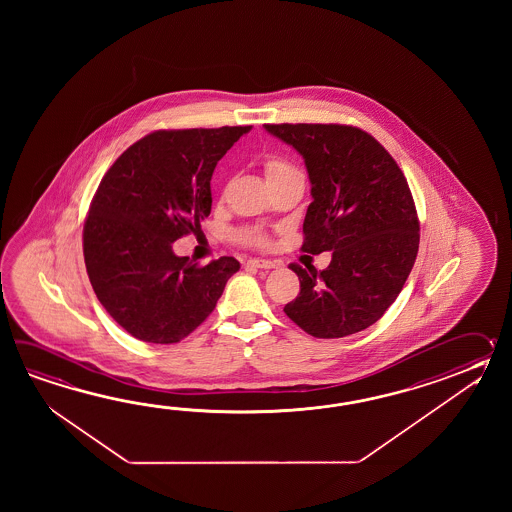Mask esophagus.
Instances as JSON below:
<instances>
[{
  "label": "esophagus",
  "mask_w": 512,
  "mask_h": 512,
  "mask_svg": "<svg viewBox=\"0 0 512 512\" xmlns=\"http://www.w3.org/2000/svg\"><path fill=\"white\" fill-rule=\"evenodd\" d=\"M247 265H251V267H258V269H274L276 267V263L271 260H249L247 261Z\"/></svg>",
  "instance_id": "esophagus-1"
}]
</instances>
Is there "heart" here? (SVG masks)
I'll return each instance as SVG.
<instances>
[{"label": "heart", "mask_w": 512, "mask_h": 512, "mask_svg": "<svg viewBox=\"0 0 512 512\" xmlns=\"http://www.w3.org/2000/svg\"><path fill=\"white\" fill-rule=\"evenodd\" d=\"M300 174L293 164L287 163L282 157H271L265 163V175L267 181H271L274 177H282V175ZM232 238L241 243V245H249V247H265L269 240L265 236V232L260 229H251V227H243V229L234 230Z\"/></svg>", "instance_id": "obj_1"}]
</instances>
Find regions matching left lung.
I'll use <instances>...</instances> for the list:
<instances>
[{
  "label": "left lung",
  "mask_w": 512,
  "mask_h": 512,
  "mask_svg": "<svg viewBox=\"0 0 512 512\" xmlns=\"http://www.w3.org/2000/svg\"><path fill=\"white\" fill-rule=\"evenodd\" d=\"M304 157L313 203L304 219L309 254L331 252L324 271L289 267L300 294L285 315L316 338L359 333L401 293L419 251V219L401 168L370 133L344 124H265Z\"/></svg>",
  "instance_id": "8db88e82"
}]
</instances>
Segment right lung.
Wrapping results in <instances>:
<instances>
[{"instance_id":"1","label":"right lung","mask_w":512,"mask_h":512,"mask_svg":"<svg viewBox=\"0 0 512 512\" xmlns=\"http://www.w3.org/2000/svg\"><path fill=\"white\" fill-rule=\"evenodd\" d=\"M251 126L159 130L131 144L102 177L84 225L87 276L131 337L175 344L205 322L240 261L208 265L172 243L201 230L219 159Z\"/></svg>"}]
</instances>
